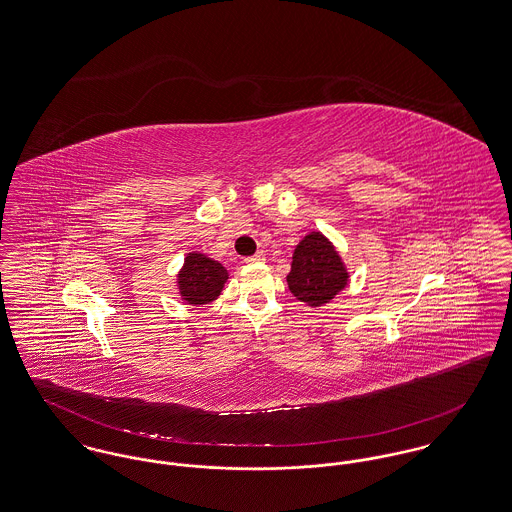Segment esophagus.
Listing matches in <instances>:
<instances>
[{
    "instance_id": "esophagus-1",
    "label": "esophagus",
    "mask_w": 512,
    "mask_h": 512,
    "mask_svg": "<svg viewBox=\"0 0 512 512\" xmlns=\"http://www.w3.org/2000/svg\"><path fill=\"white\" fill-rule=\"evenodd\" d=\"M263 261H265V253H263V251H257L255 255H251V257L245 259V263H263Z\"/></svg>"
}]
</instances>
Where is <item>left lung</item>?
Returning <instances> with one entry per match:
<instances>
[{
	"mask_svg": "<svg viewBox=\"0 0 512 512\" xmlns=\"http://www.w3.org/2000/svg\"><path fill=\"white\" fill-rule=\"evenodd\" d=\"M286 282L296 300L321 307L348 286L350 272L323 232H309L294 249Z\"/></svg>",
	"mask_w": 512,
	"mask_h": 512,
	"instance_id": "1",
	"label": "left lung"
}]
</instances>
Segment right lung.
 Listing matches in <instances>:
<instances>
[{
  "instance_id": "obj_1",
  "label": "right lung",
  "mask_w": 512,
  "mask_h": 512,
  "mask_svg": "<svg viewBox=\"0 0 512 512\" xmlns=\"http://www.w3.org/2000/svg\"><path fill=\"white\" fill-rule=\"evenodd\" d=\"M230 274L226 267L205 253L191 251L185 255L178 272V294L189 305H205L216 300Z\"/></svg>"
}]
</instances>
